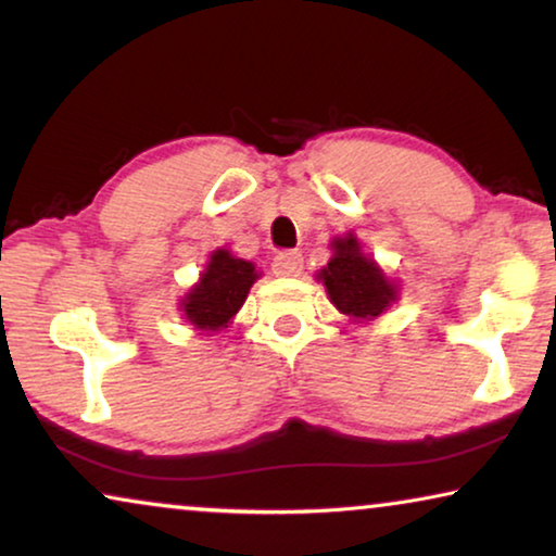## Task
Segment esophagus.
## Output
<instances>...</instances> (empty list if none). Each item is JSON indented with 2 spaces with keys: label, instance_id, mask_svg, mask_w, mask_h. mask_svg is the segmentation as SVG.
<instances>
[{
  "label": "esophagus",
  "instance_id": "34e87169",
  "mask_svg": "<svg viewBox=\"0 0 556 556\" xmlns=\"http://www.w3.org/2000/svg\"><path fill=\"white\" fill-rule=\"evenodd\" d=\"M301 270H303V255L295 253V250L278 253L276 261H273V273L280 278H295L301 276Z\"/></svg>",
  "mask_w": 556,
  "mask_h": 556
}]
</instances>
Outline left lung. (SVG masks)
I'll list each match as a JSON object with an SVG mask.
<instances>
[{"label": "left lung", "mask_w": 556, "mask_h": 556, "mask_svg": "<svg viewBox=\"0 0 556 556\" xmlns=\"http://www.w3.org/2000/svg\"><path fill=\"white\" fill-rule=\"evenodd\" d=\"M316 278L339 314L356 324L375 321L400 301V283L364 253L354 232L331 240V257Z\"/></svg>", "instance_id": "obj_1"}]
</instances>
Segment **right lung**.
<instances>
[{"mask_svg":"<svg viewBox=\"0 0 556 556\" xmlns=\"http://www.w3.org/2000/svg\"><path fill=\"white\" fill-rule=\"evenodd\" d=\"M257 278L261 270H255V263L242 261L227 248L212 250L197 283L179 299L181 318L200 337L227 329Z\"/></svg>","mask_w":556,"mask_h":556,"instance_id":"right-lung-1","label":"right lung"}]
</instances>
